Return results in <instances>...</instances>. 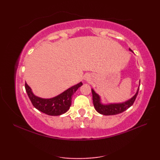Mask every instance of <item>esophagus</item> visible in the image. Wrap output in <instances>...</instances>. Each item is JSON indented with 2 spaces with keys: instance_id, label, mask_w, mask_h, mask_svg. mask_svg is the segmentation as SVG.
Segmentation results:
<instances>
[{
  "instance_id": "obj_1",
  "label": "esophagus",
  "mask_w": 160,
  "mask_h": 160,
  "mask_svg": "<svg viewBox=\"0 0 160 160\" xmlns=\"http://www.w3.org/2000/svg\"><path fill=\"white\" fill-rule=\"evenodd\" d=\"M84 80H87V81H89L90 80V77L89 76H85V78H84Z\"/></svg>"
}]
</instances>
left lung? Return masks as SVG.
Masks as SVG:
<instances>
[{
    "instance_id": "8db88e82",
    "label": "left lung",
    "mask_w": 160,
    "mask_h": 160,
    "mask_svg": "<svg viewBox=\"0 0 160 160\" xmlns=\"http://www.w3.org/2000/svg\"><path fill=\"white\" fill-rule=\"evenodd\" d=\"M129 51L132 52V51L131 49H129ZM91 91H92L93 102L95 109L102 115H113L121 113L132 106V104L134 103L135 99H136V97L139 91V87L138 88L136 93H135L133 96L129 100L122 103L103 104L101 102L100 96L93 90V89H91Z\"/></svg>"
}]
</instances>
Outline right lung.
Here are the masks:
<instances>
[{"label": "right lung", "instance_id": "add662e5", "mask_svg": "<svg viewBox=\"0 0 160 160\" xmlns=\"http://www.w3.org/2000/svg\"><path fill=\"white\" fill-rule=\"evenodd\" d=\"M82 85V82H80L52 98H42L36 96L27 83H25V89L33 106L36 109L47 115L56 116L64 114L69 109L72 96Z\"/></svg>", "mask_w": 160, "mask_h": 160}]
</instances>
